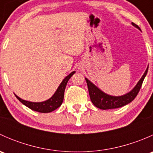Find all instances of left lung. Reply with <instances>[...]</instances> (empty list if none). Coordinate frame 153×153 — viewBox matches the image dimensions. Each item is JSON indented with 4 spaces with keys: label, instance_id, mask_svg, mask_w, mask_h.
Here are the masks:
<instances>
[{
    "label": "left lung",
    "instance_id": "1",
    "mask_svg": "<svg viewBox=\"0 0 153 153\" xmlns=\"http://www.w3.org/2000/svg\"><path fill=\"white\" fill-rule=\"evenodd\" d=\"M132 26L141 30V29L138 25H136L134 23H132ZM147 71L148 67L135 87L130 92H127L124 95H121V96H113V95H108V94L103 92L102 90H101L99 88L97 87L89 79L85 78L88 86V90H89V97H90L92 104L96 107L101 109H115V108L121 107V106H124L129 104L135 99V98L138 95L141 85H142L143 79L147 74Z\"/></svg>",
    "mask_w": 153,
    "mask_h": 153
}]
</instances>
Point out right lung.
Segmentation results:
<instances>
[{"mask_svg":"<svg viewBox=\"0 0 153 153\" xmlns=\"http://www.w3.org/2000/svg\"><path fill=\"white\" fill-rule=\"evenodd\" d=\"M75 71L72 72L63 80L62 82L61 83V84L58 87L57 90L54 93V95L50 98L47 100V101H42V102H32V101H26V100L19 98L15 94V95L23 104H24L26 106L29 107V109H32V110L36 111V112H43V113L51 112L52 111L55 110L56 109H58L62 104L66 86H67V84L69 78L75 74Z\"/></svg>","mask_w":153,"mask_h":153,"instance_id":"obj_1","label":"right lung"}]
</instances>
